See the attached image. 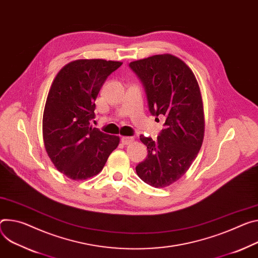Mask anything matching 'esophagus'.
I'll return each mask as SVG.
<instances>
[{
	"mask_svg": "<svg viewBox=\"0 0 258 258\" xmlns=\"http://www.w3.org/2000/svg\"><path fill=\"white\" fill-rule=\"evenodd\" d=\"M132 142H134V138L133 137H122L121 138V143L123 145H128Z\"/></svg>",
	"mask_w": 258,
	"mask_h": 258,
	"instance_id": "34e87169",
	"label": "esophagus"
}]
</instances>
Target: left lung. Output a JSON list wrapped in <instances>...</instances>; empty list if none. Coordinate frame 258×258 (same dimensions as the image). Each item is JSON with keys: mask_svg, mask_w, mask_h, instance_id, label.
Masks as SVG:
<instances>
[{"mask_svg": "<svg viewBox=\"0 0 258 258\" xmlns=\"http://www.w3.org/2000/svg\"><path fill=\"white\" fill-rule=\"evenodd\" d=\"M128 66L143 84L151 115L166 118L155 141L140 136L148 154L136 172L145 183L166 187L186 173L202 147L205 122L200 87L188 66L172 54Z\"/></svg>", "mask_w": 258, "mask_h": 258, "instance_id": "left-lung-1", "label": "left lung"}]
</instances>
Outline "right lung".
Wrapping results in <instances>:
<instances>
[{
    "label": "right lung",
    "mask_w": 258,
    "mask_h": 258,
    "mask_svg": "<svg viewBox=\"0 0 258 258\" xmlns=\"http://www.w3.org/2000/svg\"><path fill=\"white\" fill-rule=\"evenodd\" d=\"M122 62L78 59L66 64L52 82L43 114L45 149L68 178L85 180L99 174L119 144V137L92 127L95 101L109 75Z\"/></svg>",
    "instance_id": "right-lung-1"
}]
</instances>
